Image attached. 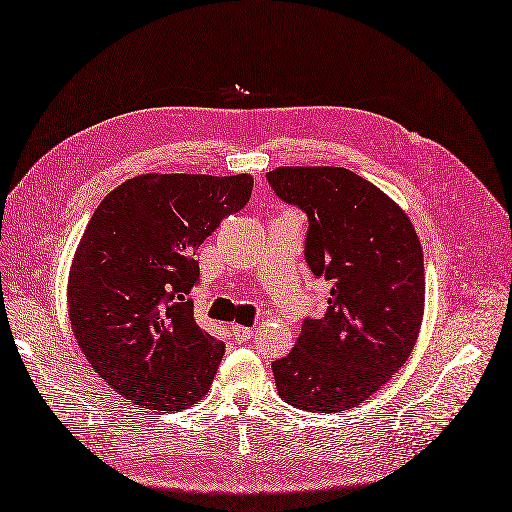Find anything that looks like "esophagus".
<instances>
[{
  "instance_id": "esophagus-1",
  "label": "esophagus",
  "mask_w": 512,
  "mask_h": 512,
  "mask_svg": "<svg viewBox=\"0 0 512 512\" xmlns=\"http://www.w3.org/2000/svg\"><path fill=\"white\" fill-rule=\"evenodd\" d=\"M231 335L238 344H244L248 342V339L253 337V329L251 326H242V324H231Z\"/></svg>"
}]
</instances>
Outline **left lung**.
I'll list each match as a JSON object with an SVG mask.
<instances>
[{"instance_id":"8db88e82","label":"left lung","mask_w":512,"mask_h":512,"mask_svg":"<svg viewBox=\"0 0 512 512\" xmlns=\"http://www.w3.org/2000/svg\"><path fill=\"white\" fill-rule=\"evenodd\" d=\"M266 179L307 214L305 261L333 285L324 318H307L290 355L272 363L277 391L303 411H348L381 389L417 342L422 244L400 205L348 168L279 166Z\"/></svg>"}]
</instances>
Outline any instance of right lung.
<instances>
[{"label": "right lung", "mask_w": 512, "mask_h": 512, "mask_svg": "<svg viewBox=\"0 0 512 512\" xmlns=\"http://www.w3.org/2000/svg\"><path fill=\"white\" fill-rule=\"evenodd\" d=\"M251 192V175L151 173L90 218L69 272L71 326L93 370L142 409H188L212 385L225 344L194 320V255Z\"/></svg>", "instance_id": "obj_1"}]
</instances>
